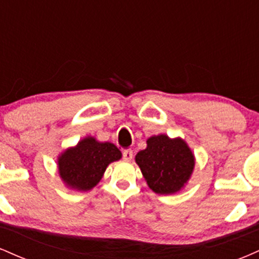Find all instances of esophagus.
Listing matches in <instances>:
<instances>
[{"label":"esophagus","mask_w":259,"mask_h":259,"mask_svg":"<svg viewBox=\"0 0 259 259\" xmlns=\"http://www.w3.org/2000/svg\"><path fill=\"white\" fill-rule=\"evenodd\" d=\"M133 156H134V154H133L132 150H126V151H124V152H123V158L127 160V162L133 159Z\"/></svg>","instance_id":"34e87169"}]
</instances>
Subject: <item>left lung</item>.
Wrapping results in <instances>:
<instances>
[{"mask_svg": "<svg viewBox=\"0 0 259 259\" xmlns=\"http://www.w3.org/2000/svg\"><path fill=\"white\" fill-rule=\"evenodd\" d=\"M147 147L135 156L148 187L158 195L179 192L190 180L195 168V156L181 138L165 134L151 136Z\"/></svg>", "mask_w": 259, "mask_h": 259, "instance_id": "left-lung-1", "label": "left lung"}]
</instances>
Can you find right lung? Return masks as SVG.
<instances>
[{
  "label": "right lung",
  "instance_id": "1",
  "mask_svg": "<svg viewBox=\"0 0 259 259\" xmlns=\"http://www.w3.org/2000/svg\"><path fill=\"white\" fill-rule=\"evenodd\" d=\"M120 158L121 152L114 144L86 136L59 154L58 173L68 189L90 191L102 179L107 167Z\"/></svg>",
  "mask_w": 259,
  "mask_h": 259
}]
</instances>
